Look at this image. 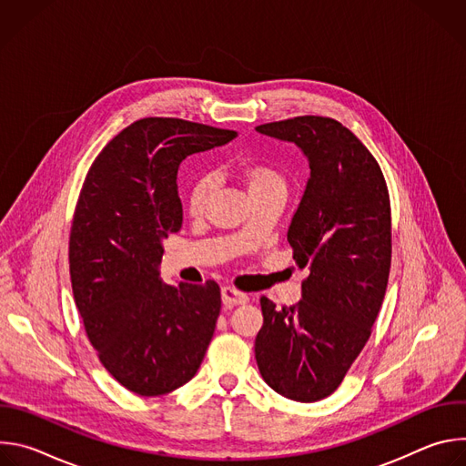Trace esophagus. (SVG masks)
Returning a JSON list of instances; mask_svg holds the SVG:
<instances>
[{"label": "esophagus", "mask_w": 466, "mask_h": 466, "mask_svg": "<svg viewBox=\"0 0 466 466\" xmlns=\"http://www.w3.org/2000/svg\"><path fill=\"white\" fill-rule=\"evenodd\" d=\"M221 299H223L225 306H239V304L248 302V297L245 293H241L236 288H230V286L221 289Z\"/></svg>", "instance_id": "1"}]
</instances>
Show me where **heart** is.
Returning a JSON list of instances; mask_svg holds the SVG:
<instances>
[{
  "label": "heart",
  "instance_id": "heart-1",
  "mask_svg": "<svg viewBox=\"0 0 466 466\" xmlns=\"http://www.w3.org/2000/svg\"><path fill=\"white\" fill-rule=\"evenodd\" d=\"M234 177L247 187L252 201L263 195L286 191V177L277 166H273L268 160H258V158L245 160L238 164V167L234 169ZM212 189H214V182L210 177H201L191 184L187 193V212L191 216L205 214L210 203Z\"/></svg>",
  "mask_w": 466,
  "mask_h": 466
}]
</instances>
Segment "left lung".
Here are the masks:
<instances>
[{"label": "left lung", "instance_id": "1", "mask_svg": "<svg viewBox=\"0 0 466 466\" xmlns=\"http://www.w3.org/2000/svg\"><path fill=\"white\" fill-rule=\"evenodd\" d=\"M256 130L295 144L311 169L288 230L295 261L309 269L302 300L277 308L259 299L256 363L279 394L317 402L339 387L381 308L390 269L389 191L376 158L336 119L299 116Z\"/></svg>", "mask_w": 466, "mask_h": 466}]
</instances>
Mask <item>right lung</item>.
<instances>
[{"label": "right lung", "mask_w": 466, "mask_h": 466, "mask_svg": "<svg viewBox=\"0 0 466 466\" xmlns=\"http://www.w3.org/2000/svg\"><path fill=\"white\" fill-rule=\"evenodd\" d=\"M238 132L177 117L123 128L94 160L70 232V277L86 336L128 390L160 396L187 383L221 311L214 280L162 282V239L182 227L180 162Z\"/></svg>", "instance_id": "right-lung-1"}]
</instances>
